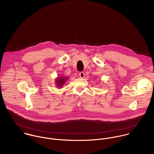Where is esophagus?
<instances>
[{
    "mask_svg": "<svg viewBox=\"0 0 154 154\" xmlns=\"http://www.w3.org/2000/svg\"><path fill=\"white\" fill-rule=\"evenodd\" d=\"M79 77L80 78H84V76H85V73H84V72H80L79 73Z\"/></svg>",
    "mask_w": 154,
    "mask_h": 154,
    "instance_id": "34e87169",
    "label": "esophagus"
}]
</instances>
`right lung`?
<instances>
[{
	"label": "right lung",
	"mask_w": 154,
	"mask_h": 154,
	"mask_svg": "<svg viewBox=\"0 0 154 154\" xmlns=\"http://www.w3.org/2000/svg\"><path fill=\"white\" fill-rule=\"evenodd\" d=\"M69 78L68 77H64V76H58L56 78V81H55V84L57 85V87H58L60 88H61L66 83V81Z\"/></svg>",
	"instance_id": "1"
}]
</instances>
